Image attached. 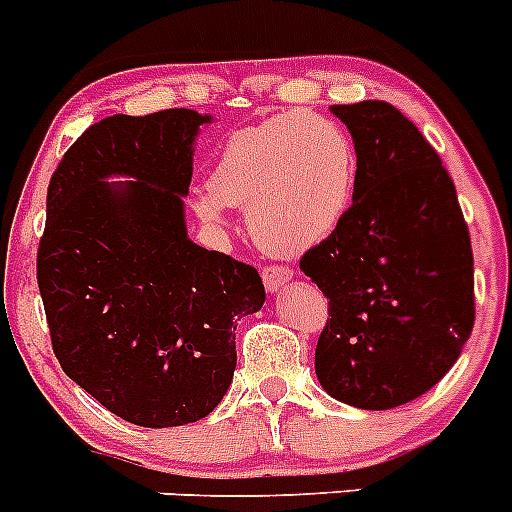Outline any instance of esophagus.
I'll list each match as a JSON object with an SVG mask.
<instances>
[{"label": "esophagus", "instance_id": "34e87169", "mask_svg": "<svg viewBox=\"0 0 512 512\" xmlns=\"http://www.w3.org/2000/svg\"><path fill=\"white\" fill-rule=\"evenodd\" d=\"M290 278H293V270L285 265H267L265 270H262V283H265V288L270 290V293H275V290L283 288L285 283H290Z\"/></svg>", "mask_w": 512, "mask_h": 512}]
</instances>
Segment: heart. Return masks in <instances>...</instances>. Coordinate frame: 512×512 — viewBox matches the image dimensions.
Here are the masks:
<instances>
[{
	"label": "heart",
	"instance_id": "b5f03b06",
	"mask_svg": "<svg viewBox=\"0 0 512 512\" xmlns=\"http://www.w3.org/2000/svg\"><path fill=\"white\" fill-rule=\"evenodd\" d=\"M356 179V146L346 128L295 108L229 133L191 209L209 227H224L229 207L247 209L257 245L295 257L336 232Z\"/></svg>",
	"mask_w": 512,
	"mask_h": 512
}]
</instances>
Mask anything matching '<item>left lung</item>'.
Here are the masks:
<instances>
[{
	"mask_svg": "<svg viewBox=\"0 0 512 512\" xmlns=\"http://www.w3.org/2000/svg\"><path fill=\"white\" fill-rule=\"evenodd\" d=\"M358 179L336 232L300 257L328 298L315 374L333 399L394 409L432 389L475 326V267L455 181L384 100L333 105Z\"/></svg>",
	"mask_w": 512,
	"mask_h": 512,
	"instance_id": "left-lung-1",
	"label": "left lung"
}]
</instances>
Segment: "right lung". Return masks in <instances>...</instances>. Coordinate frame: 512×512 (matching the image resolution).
Here are the masks:
<instances>
[{
	"mask_svg": "<svg viewBox=\"0 0 512 512\" xmlns=\"http://www.w3.org/2000/svg\"><path fill=\"white\" fill-rule=\"evenodd\" d=\"M209 116L93 123L47 186L37 285L62 371L138 427L207 417L232 384L234 331L265 303L252 265L186 237L191 143ZM133 175L113 187L105 175Z\"/></svg>",
	"mask_w": 512,
	"mask_h": 512,
	"instance_id": "1",
	"label": "right lung"
}]
</instances>
